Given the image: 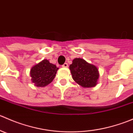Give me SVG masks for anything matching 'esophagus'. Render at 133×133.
I'll use <instances>...</instances> for the list:
<instances>
[{"label": "esophagus", "mask_w": 133, "mask_h": 133, "mask_svg": "<svg viewBox=\"0 0 133 133\" xmlns=\"http://www.w3.org/2000/svg\"><path fill=\"white\" fill-rule=\"evenodd\" d=\"M62 67L63 68H68V64L67 63H64L62 65Z\"/></svg>", "instance_id": "obj_1"}]
</instances>
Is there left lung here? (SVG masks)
Returning a JSON list of instances; mask_svg holds the SVG:
<instances>
[{"label":"left lung","mask_w":133,"mask_h":133,"mask_svg":"<svg viewBox=\"0 0 133 133\" xmlns=\"http://www.w3.org/2000/svg\"><path fill=\"white\" fill-rule=\"evenodd\" d=\"M69 69L73 80L83 88H92L97 84L99 77L97 68L84 59L75 58Z\"/></svg>","instance_id":"8db88e82"}]
</instances>
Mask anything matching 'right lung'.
Here are the masks:
<instances>
[{"instance_id": "obj_1", "label": "right lung", "mask_w": 133, "mask_h": 133, "mask_svg": "<svg viewBox=\"0 0 133 133\" xmlns=\"http://www.w3.org/2000/svg\"><path fill=\"white\" fill-rule=\"evenodd\" d=\"M58 69L55 65L51 64L49 60H43L31 69L32 82L37 87L45 86L53 81Z\"/></svg>"}]
</instances>
